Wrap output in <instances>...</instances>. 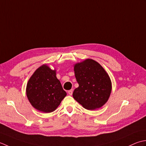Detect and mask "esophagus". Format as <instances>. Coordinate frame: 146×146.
I'll return each instance as SVG.
<instances>
[{
	"instance_id": "obj_1",
	"label": "esophagus",
	"mask_w": 146,
	"mask_h": 146,
	"mask_svg": "<svg viewBox=\"0 0 146 146\" xmlns=\"http://www.w3.org/2000/svg\"><path fill=\"white\" fill-rule=\"evenodd\" d=\"M73 93V90H70L69 91H68V93H69V95H72Z\"/></svg>"
}]
</instances>
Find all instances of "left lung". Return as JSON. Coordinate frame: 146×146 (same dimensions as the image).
I'll list each match as a JSON object with an SVG mask.
<instances>
[{
    "label": "left lung",
    "mask_w": 146,
    "mask_h": 146,
    "mask_svg": "<svg viewBox=\"0 0 146 146\" xmlns=\"http://www.w3.org/2000/svg\"><path fill=\"white\" fill-rule=\"evenodd\" d=\"M74 73L79 84L73 92L74 99L90 110L105 105L110 96L111 82L102 65L88 58L75 64Z\"/></svg>",
    "instance_id": "8db88e82"
}]
</instances>
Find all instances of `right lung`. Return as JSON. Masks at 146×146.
<instances>
[{
    "label": "right lung",
    "mask_w": 146,
    "mask_h": 146,
    "mask_svg": "<svg viewBox=\"0 0 146 146\" xmlns=\"http://www.w3.org/2000/svg\"><path fill=\"white\" fill-rule=\"evenodd\" d=\"M26 95L35 108L44 113H50L55 110L67 93L56 78V70L43 65L29 79Z\"/></svg>",
    "instance_id": "add662e5"
}]
</instances>
